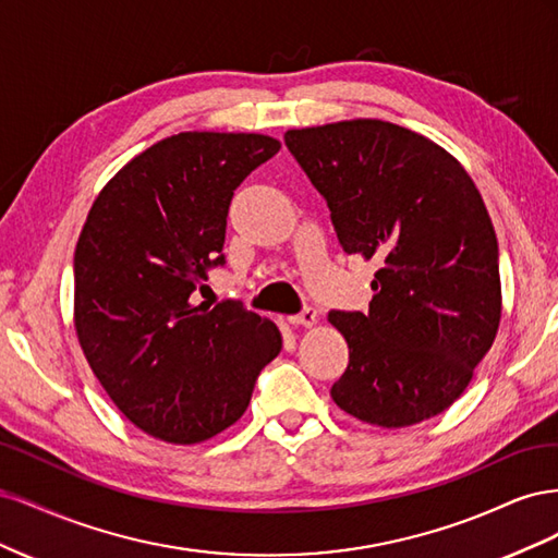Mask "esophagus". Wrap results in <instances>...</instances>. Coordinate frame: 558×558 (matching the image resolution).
<instances>
[{
	"instance_id": "1",
	"label": "esophagus",
	"mask_w": 558,
	"mask_h": 558,
	"mask_svg": "<svg viewBox=\"0 0 558 558\" xmlns=\"http://www.w3.org/2000/svg\"><path fill=\"white\" fill-rule=\"evenodd\" d=\"M289 320H291L293 326H305V328H314V326H318V314H316V310H305V312H300V314L291 316Z\"/></svg>"
}]
</instances>
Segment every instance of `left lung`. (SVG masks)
<instances>
[{
    "label": "left lung",
    "instance_id": "left-lung-1",
    "mask_svg": "<svg viewBox=\"0 0 558 558\" xmlns=\"http://www.w3.org/2000/svg\"><path fill=\"white\" fill-rule=\"evenodd\" d=\"M347 253L377 260L369 312H330L349 365L335 404L404 428L461 398L502 314L498 240L475 181L414 130L353 118L283 134Z\"/></svg>",
    "mask_w": 558,
    "mask_h": 558
}]
</instances>
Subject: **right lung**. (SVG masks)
I'll return each instance as SVG.
<instances>
[{"mask_svg": "<svg viewBox=\"0 0 558 558\" xmlns=\"http://www.w3.org/2000/svg\"><path fill=\"white\" fill-rule=\"evenodd\" d=\"M279 148L256 132L172 134L109 179L78 234L83 356L123 416L162 442H205L232 426L281 351L269 318L195 302L223 265L234 189Z\"/></svg>", "mask_w": 558, "mask_h": 558, "instance_id": "right-lung-1", "label": "right lung"}]
</instances>
